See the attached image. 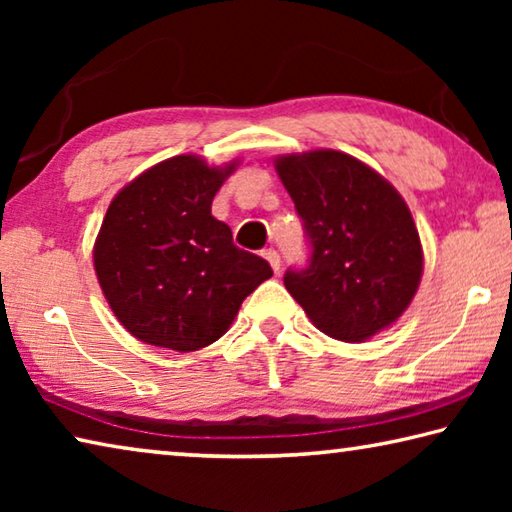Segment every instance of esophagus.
Masks as SVG:
<instances>
[{
    "label": "esophagus",
    "mask_w": 512,
    "mask_h": 512,
    "mask_svg": "<svg viewBox=\"0 0 512 512\" xmlns=\"http://www.w3.org/2000/svg\"><path fill=\"white\" fill-rule=\"evenodd\" d=\"M264 257L268 259V264H271L273 271H275V273H280V264H282V259H280V255H277V250H273V248L264 250Z\"/></svg>",
    "instance_id": "34e87169"
}]
</instances>
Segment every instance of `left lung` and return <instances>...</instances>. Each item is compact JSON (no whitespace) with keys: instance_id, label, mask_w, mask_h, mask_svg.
Instances as JSON below:
<instances>
[{"instance_id":"left-lung-1","label":"left lung","mask_w":512,"mask_h":512,"mask_svg":"<svg viewBox=\"0 0 512 512\" xmlns=\"http://www.w3.org/2000/svg\"><path fill=\"white\" fill-rule=\"evenodd\" d=\"M305 225L307 268L284 287L311 323L336 341L361 343L391 327L422 277V246L400 192L348 153L318 149L275 158Z\"/></svg>"}]
</instances>
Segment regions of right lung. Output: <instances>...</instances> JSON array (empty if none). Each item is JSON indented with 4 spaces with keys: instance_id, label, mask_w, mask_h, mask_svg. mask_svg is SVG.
<instances>
[{
    "instance_id": "add662e5",
    "label": "right lung",
    "mask_w": 512,
    "mask_h": 512,
    "mask_svg": "<svg viewBox=\"0 0 512 512\" xmlns=\"http://www.w3.org/2000/svg\"><path fill=\"white\" fill-rule=\"evenodd\" d=\"M237 162L210 167L176 155L112 198L94 241V271L112 314L158 348L194 352L228 332L273 275L266 259L232 244L212 201Z\"/></svg>"
}]
</instances>
